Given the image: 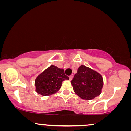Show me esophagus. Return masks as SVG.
Instances as JSON below:
<instances>
[{
  "label": "esophagus",
  "instance_id": "1",
  "mask_svg": "<svg viewBox=\"0 0 131 131\" xmlns=\"http://www.w3.org/2000/svg\"><path fill=\"white\" fill-rule=\"evenodd\" d=\"M72 79H73V76H69V80H72Z\"/></svg>",
  "mask_w": 131,
  "mask_h": 131
}]
</instances>
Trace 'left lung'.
Returning <instances> with one entry per match:
<instances>
[{
	"mask_svg": "<svg viewBox=\"0 0 131 131\" xmlns=\"http://www.w3.org/2000/svg\"><path fill=\"white\" fill-rule=\"evenodd\" d=\"M75 93L83 100L99 96L103 86L101 75L85 66H80L71 81Z\"/></svg>",
	"mask_w": 131,
	"mask_h": 131,
	"instance_id": "left-lung-1",
	"label": "left lung"
}]
</instances>
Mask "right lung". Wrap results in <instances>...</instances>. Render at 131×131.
I'll return each instance as SVG.
<instances>
[{"instance_id":"obj_1","label":"right lung","mask_w":131,"mask_h":131,"mask_svg":"<svg viewBox=\"0 0 131 131\" xmlns=\"http://www.w3.org/2000/svg\"><path fill=\"white\" fill-rule=\"evenodd\" d=\"M69 79L64 69L52 65L36 79V91L43 96L51 95L60 89L62 82Z\"/></svg>"}]
</instances>
